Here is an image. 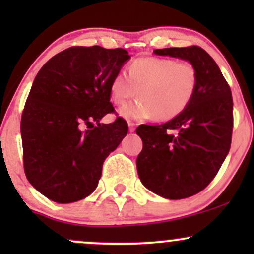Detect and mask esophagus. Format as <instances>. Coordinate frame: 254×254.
<instances>
[{"label":"esophagus","mask_w":254,"mask_h":254,"mask_svg":"<svg viewBox=\"0 0 254 254\" xmlns=\"http://www.w3.org/2000/svg\"><path fill=\"white\" fill-rule=\"evenodd\" d=\"M127 125H129V131L130 132H133L136 129V124L133 122H127Z\"/></svg>","instance_id":"34e87169"}]
</instances>
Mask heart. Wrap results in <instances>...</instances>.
<instances>
[{"label":"heart","mask_w":254,"mask_h":254,"mask_svg":"<svg viewBox=\"0 0 254 254\" xmlns=\"http://www.w3.org/2000/svg\"><path fill=\"white\" fill-rule=\"evenodd\" d=\"M198 88V71L190 62L172 58H137L127 75L118 72L110 84L112 103L122 106L137 94L139 99L119 111L125 119L167 122L190 106Z\"/></svg>","instance_id":"b5f03b06"}]
</instances>
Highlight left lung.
I'll use <instances>...</instances> for the list:
<instances>
[{"instance_id": "1", "label": "left lung", "mask_w": 254, "mask_h": 254, "mask_svg": "<svg viewBox=\"0 0 254 254\" xmlns=\"http://www.w3.org/2000/svg\"><path fill=\"white\" fill-rule=\"evenodd\" d=\"M196 66L198 88L180 116L161 125H139L143 148L137 172L147 189L168 199L197 194L212 182L230 149L233 98L229 84L210 55L196 45L156 49Z\"/></svg>"}]
</instances>
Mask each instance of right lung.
Segmentation results:
<instances>
[{
    "label": "right lung",
    "instance_id": "1",
    "mask_svg": "<svg viewBox=\"0 0 254 254\" xmlns=\"http://www.w3.org/2000/svg\"><path fill=\"white\" fill-rule=\"evenodd\" d=\"M129 58L121 48L71 46L37 74L20 124L22 157L28 182L49 199L76 202L98 186L105 159L127 133L123 118L99 121L115 112L110 84Z\"/></svg>",
    "mask_w": 254,
    "mask_h": 254
}]
</instances>
